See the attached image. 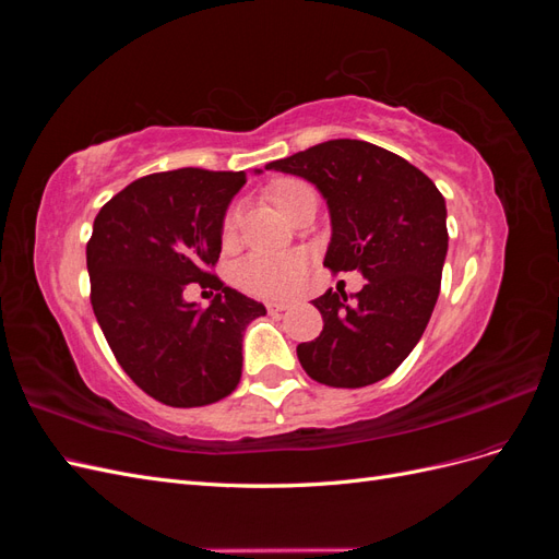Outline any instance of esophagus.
<instances>
[{
	"label": "esophagus",
	"instance_id": "34e87169",
	"mask_svg": "<svg viewBox=\"0 0 559 559\" xmlns=\"http://www.w3.org/2000/svg\"><path fill=\"white\" fill-rule=\"evenodd\" d=\"M265 308H267V312H284V310H289L292 306H289V302H265Z\"/></svg>",
	"mask_w": 559,
	"mask_h": 559
}]
</instances>
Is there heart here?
Returning a JSON list of instances; mask_svg holds the SVG:
<instances>
[{"mask_svg":"<svg viewBox=\"0 0 559 559\" xmlns=\"http://www.w3.org/2000/svg\"><path fill=\"white\" fill-rule=\"evenodd\" d=\"M312 191L306 181L300 179H284L273 189V202L286 214L294 198L300 193ZM238 207H228L222 222V240L233 242L235 230H238ZM308 270V257L300 251L282 253V257H253L242 259L235 265V282H238L245 292L261 296V298H282L296 292L300 277Z\"/></svg>","mask_w":559,"mask_h":559,"instance_id":"heart-1","label":"heart"}]
</instances>
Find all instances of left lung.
I'll return each mask as SVG.
<instances>
[{"label":"left lung","instance_id":"obj_1","mask_svg":"<svg viewBox=\"0 0 559 559\" xmlns=\"http://www.w3.org/2000/svg\"><path fill=\"white\" fill-rule=\"evenodd\" d=\"M267 170L312 181L331 212L324 265L361 270L355 300L326 292L312 300L324 331L296 347L306 373L329 386L373 384L408 357L441 292L448 253L445 200L405 158L361 140H331L273 160Z\"/></svg>","mask_w":559,"mask_h":559}]
</instances>
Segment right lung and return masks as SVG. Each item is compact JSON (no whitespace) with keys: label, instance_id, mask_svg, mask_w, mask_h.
Wrapping results in <instances>:
<instances>
[{"label":"right lung","instance_id":"1","mask_svg":"<svg viewBox=\"0 0 559 559\" xmlns=\"http://www.w3.org/2000/svg\"><path fill=\"white\" fill-rule=\"evenodd\" d=\"M245 173L181 167L128 183L97 212L86 245L91 306L116 361L173 408L228 396L242 376V333L261 302L214 275L222 222ZM198 281L207 309L182 300Z\"/></svg>","mask_w":559,"mask_h":559}]
</instances>
